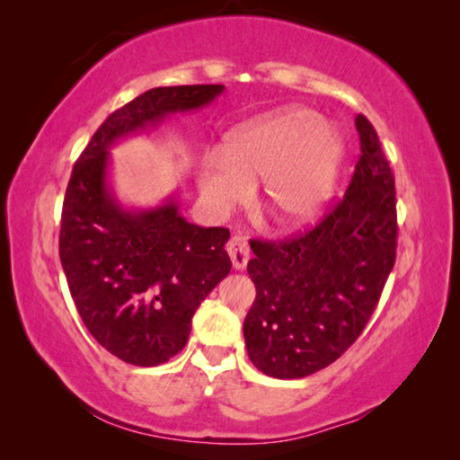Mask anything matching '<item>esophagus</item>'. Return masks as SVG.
Here are the masks:
<instances>
[{"mask_svg":"<svg viewBox=\"0 0 460 460\" xmlns=\"http://www.w3.org/2000/svg\"><path fill=\"white\" fill-rule=\"evenodd\" d=\"M227 252H229V259L233 262V269L235 270H243L247 267L249 262V243L245 237L235 235L231 237L227 243Z\"/></svg>","mask_w":460,"mask_h":460,"instance_id":"1","label":"esophagus"}]
</instances>
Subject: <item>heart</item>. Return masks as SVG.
<instances>
[{"label": "heart", "instance_id": "obj_1", "mask_svg": "<svg viewBox=\"0 0 460 460\" xmlns=\"http://www.w3.org/2000/svg\"><path fill=\"white\" fill-rule=\"evenodd\" d=\"M344 160L340 132L305 106H285L223 136L217 158L198 170V190L213 215L245 203L262 180V201L282 227L300 229L322 217L336 193Z\"/></svg>", "mask_w": 460, "mask_h": 460}]
</instances>
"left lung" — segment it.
I'll return each instance as SVG.
<instances>
[{
    "label": "left lung",
    "instance_id": "8db88e82",
    "mask_svg": "<svg viewBox=\"0 0 460 460\" xmlns=\"http://www.w3.org/2000/svg\"><path fill=\"white\" fill-rule=\"evenodd\" d=\"M361 155L344 199L305 235L255 241L247 272L257 296L243 324L252 364L298 379L354 344L395 265V180L366 116H356Z\"/></svg>",
    "mask_w": 460,
    "mask_h": 460
}]
</instances>
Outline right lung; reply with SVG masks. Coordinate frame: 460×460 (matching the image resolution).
<instances>
[{"instance_id": "add662e5", "label": "right lung", "mask_w": 460, "mask_h": 460, "mask_svg": "<svg viewBox=\"0 0 460 460\" xmlns=\"http://www.w3.org/2000/svg\"><path fill=\"white\" fill-rule=\"evenodd\" d=\"M223 84L158 86L114 111L66 185L58 255L86 330L132 366H160L188 344L201 300L229 275V231L185 221L173 198L124 209L109 183L111 148L165 116L208 106Z\"/></svg>"}]
</instances>
